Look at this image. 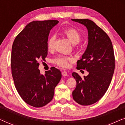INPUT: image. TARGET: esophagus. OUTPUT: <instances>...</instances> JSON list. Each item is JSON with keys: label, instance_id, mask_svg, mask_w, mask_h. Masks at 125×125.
Returning <instances> with one entry per match:
<instances>
[{"label": "esophagus", "instance_id": "1", "mask_svg": "<svg viewBox=\"0 0 125 125\" xmlns=\"http://www.w3.org/2000/svg\"><path fill=\"white\" fill-rule=\"evenodd\" d=\"M62 75L63 76H66L68 75V73L66 71H63L62 72Z\"/></svg>", "mask_w": 125, "mask_h": 125}]
</instances>
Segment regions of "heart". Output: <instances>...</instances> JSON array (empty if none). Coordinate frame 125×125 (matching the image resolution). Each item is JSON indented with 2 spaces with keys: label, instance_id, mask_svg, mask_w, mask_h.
I'll return each mask as SVG.
<instances>
[{
  "label": "heart",
  "instance_id": "obj_1",
  "mask_svg": "<svg viewBox=\"0 0 125 125\" xmlns=\"http://www.w3.org/2000/svg\"><path fill=\"white\" fill-rule=\"evenodd\" d=\"M63 33L67 37L70 42L73 44H76L80 42L81 39V35L77 30L74 28H68L65 30ZM55 37L54 36H51L49 37L47 42V48L49 50H52L54 47ZM72 61L71 57L60 55L53 60L54 63L61 67L67 68L69 66V62Z\"/></svg>",
  "mask_w": 125,
  "mask_h": 125
}]
</instances>
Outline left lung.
Instances as JSON below:
<instances>
[{
    "label": "left lung",
    "instance_id": "1",
    "mask_svg": "<svg viewBox=\"0 0 125 125\" xmlns=\"http://www.w3.org/2000/svg\"><path fill=\"white\" fill-rule=\"evenodd\" d=\"M84 25L88 31V44L77 69L89 72L82 78L78 73L72 76L76 87L72 92L73 100L81 105H90L98 101L108 89L115 68V57L112 42L100 27L89 19H72Z\"/></svg>",
    "mask_w": 125,
    "mask_h": 125
}]
</instances>
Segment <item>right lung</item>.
I'll return each instance as SVG.
<instances>
[{"label": "right lung", "mask_w": 125, "mask_h": 125, "mask_svg": "<svg viewBox=\"0 0 125 125\" xmlns=\"http://www.w3.org/2000/svg\"><path fill=\"white\" fill-rule=\"evenodd\" d=\"M59 22H31L18 34L12 47L11 71L15 87L24 101L35 107L52 101L54 88L61 78V72L56 68L41 74L37 61L47 57L49 32Z\"/></svg>", "instance_id": "1"}]
</instances>
